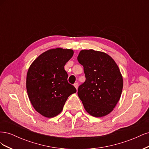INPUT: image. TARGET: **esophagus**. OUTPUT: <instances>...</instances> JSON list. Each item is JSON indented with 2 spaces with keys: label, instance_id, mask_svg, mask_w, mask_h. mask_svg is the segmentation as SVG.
Returning <instances> with one entry per match:
<instances>
[{
  "label": "esophagus",
  "instance_id": "esophagus-1",
  "mask_svg": "<svg viewBox=\"0 0 149 149\" xmlns=\"http://www.w3.org/2000/svg\"><path fill=\"white\" fill-rule=\"evenodd\" d=\"M74 86L76 88V89H78V83H75L74 84Z\"/></svg>",
  "mask_w": 149,
  "mask_h": 149
}]
</instances>
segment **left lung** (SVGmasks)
<instances>
[{
    "mask_svg": "<svg viewBox=\"0 0 149 149\" xmlns=\"http://www.w3.org/2000/svg\"><path fill=\"white\" fill-rule=\"evenodd\" d=\"M84 68L85 82L78 95L85 110L94 117L109 114L120 100L123 79L115 61L104 52L83 49L78 56Z\"/></svg>",
    "mask_w": 149,
    "mask_h": 149,
    "instance_id": "8db88e82",
    "label": "left lung"
}]
</instances>
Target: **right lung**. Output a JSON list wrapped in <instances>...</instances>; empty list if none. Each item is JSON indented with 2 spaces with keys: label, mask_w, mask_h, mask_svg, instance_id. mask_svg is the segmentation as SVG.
<instances>
[{
  "label": "right lung",
  "mask_w": 149,
  "mask_h": 149,
  "mask_svg": "<svg viewBox=\"0 0 149 149\" xmlns=\"http://www.w3.org/2000/svg\"><path fill=\"white\" fill-rule=\"evenodd\" d=\"M71 49L57 48L41 54L29 67L26 87L34 109L51 118L59 114L68 97L76 92L68 82L64 66L73 55Z\"/></svg>",
  "instance_id": "1"
}]
</instances>
